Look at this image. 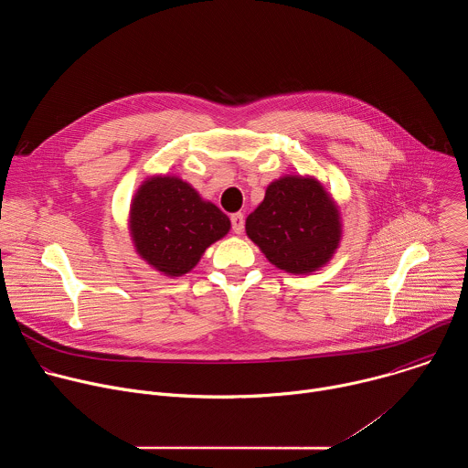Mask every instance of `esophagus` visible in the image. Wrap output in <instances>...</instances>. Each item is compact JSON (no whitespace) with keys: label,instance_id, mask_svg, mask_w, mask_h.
I'll return each mask as SVG.
<instances>
[{"label":"esophagus","instance_id":"esophagus-1","mask_svg":"<svg viewBox=\"0 0 468 468\" xmlns=\"http://www.w3.org/2000/svg\"><path fill=\"white\" fill-rule=\"evenodd\" d=\"M231 229H233V233H237V235L242 233V229H244V215H242V213L231 215Z\"/></svg>","mask_w":468,"mask_h":468}]
</instances>
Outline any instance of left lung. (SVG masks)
Wrapping results in <instances>:
<instances>
[{"label": "left lung", "mask_w": 468, "mask_h": 468, "mask_svg": "<svg viewBox=\"0 0 468 468\" xmlns=\"http://www.w3.org/2000/svg\"><path fill=\"white\" fill-rule=\"evenodd\" d=\"M246 235L278 269L309 274L335 253L341 217L316 179L285 176L269 185L261 206L246 218Z\"/></svg>", "instance_id": "1"}]
</instances>
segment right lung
Listing matches in <instances>:
<instances>
[{"instance_id": "right-lung-1", "label": "right lung", "mask_w": 468, "mask_h": 468, "mask_svg": "<svg viewBox=\"0 0 468 468\" xmlns=\"http://www.w3.org/2000/svg\"><path fill=\"white\" fill-rule=\"evenodd\" d=\"M131 237L139 255L166 276H183L231 228L229 218L183 179L150 177L133 197Z\"/></svg>"}]
</instances>
